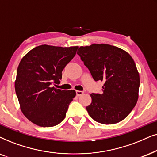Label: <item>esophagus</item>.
<instances>
[{
  "instance_id": "34e87169",
  "label": "esophagus",
  "mask_w": 157,
  "mask_h": 157,
  "mask_svg": "<svg viewBox=\"0 0 157 157\" xmlns=\"http://www.w3.org/2000/svg\"><path fill=\"white\" fill-rule=\"evenodd\" d=\"M83 93H84V92H83V91H80V90H77L76 91V94H77V96L82 95Z\"/></svg>"
}]
</instances>
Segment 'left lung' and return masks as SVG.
Segmentation results:
<instances>
[{
  "instance_id": "left-lung-1",
  "label": "left lung",
  "mask_w": 157,
  "mask_h": 157,
  "mask_svg": "<svg viewBox=\"0 0 157 157\" xmlns=\"http://www.w3.org/2000/svg\"><path fill=\"white\" fill-rule=\"evenodd\" d=\"M77 54L95 81H103V93L90 94L86 110L93 120L115 124L126 118L139 98V73L128 52L115 46L93 44L79 48Z\"/></svg>"
}]
</instances>
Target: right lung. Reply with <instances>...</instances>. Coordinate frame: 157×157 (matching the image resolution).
Wrapping results in <instances>:
<instances>
[{"instance_id": "right-lung-1", "label": "right lung", "mask_w": 157, "mask_h": 157, "mask_svg": "<svg viewBox=\"0 0 157 157\" xmlns=\"http://www.w3.org/2000/svg\"><path fill=\"white\" fill-rule=\"evenodd\" d=\"M78 47L43 44L33 48L21 60L15 90L23 114L41 127L59 124L76 95L75 90H62L52 84L59 82L62 72L76 54Z\"/></svg>"}]
</instances>
